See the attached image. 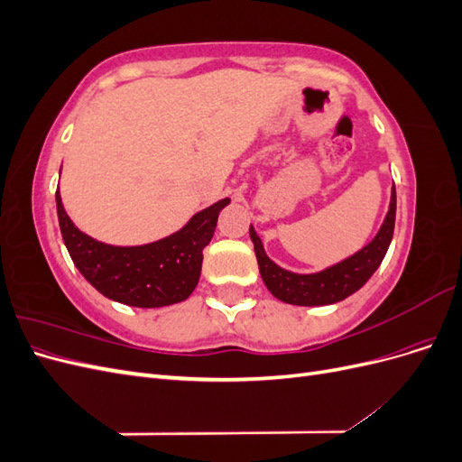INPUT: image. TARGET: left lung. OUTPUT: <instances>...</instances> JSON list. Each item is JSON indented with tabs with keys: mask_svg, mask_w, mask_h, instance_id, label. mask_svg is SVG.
<instances>
[{
	"mask_svg": "<svg viewBox=\"0 0 462 462\" xmlns=\"http://www.w3.org/2000/svg\"><path fill=\"white\" fill-rule=\"evenodd\" d=\"M395 212L397 197L393 187V190H391L389 212L374 239L353 256H348L335 265H329V268L318 273H292L279 268V265L265 254L260 236L256 235L254 227L250 226V239L254 243L258 268L265 287H268V291L275 299L297 306L333 304L351 297L353 292H356L365 285L374 275V272L380 268V263L391 245V239H393Z\"/></svg>",
	"mask_w": 462,
	"mask_h": 462,
	"instance_id": "8db88e82",
	"label": "left lung"
}]
</instances>
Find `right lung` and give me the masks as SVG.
Masks as SVG:
<instances>
[{
    "label": "right lung",
    "instance_id": "1",
    "mask_svg": "<svg viewBox=\"0 0 462 462\" xmlns=\"http://www.w3.org/2000/svg\"><path fill=\"white\" fill-rule=\"evenodd\" d=\"M231 200L223 199L194 214L183 229L156 243L114 246L82 233L55 192L63 243L77 270L104 297L138 309L183 302L199 285L202 250L212 241L217 216Z\"/></svg>",
    "mask_w": 462,
    "mask_h": 462
}]
</instances>
